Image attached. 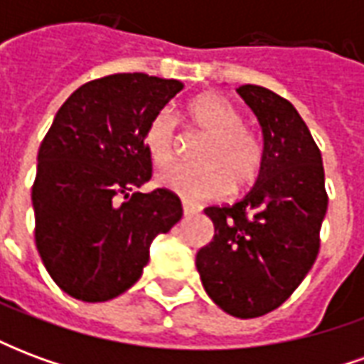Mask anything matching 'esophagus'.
Returning <instances> with one entry per match:
<instances>
[{
  "mask_svg": "<svg viewBox=\"0 0 364 364\" xmlns=\"http://www.w3.org/2000/svg\"><path fill=\"white\" fill-rule=\"evenodd\" d=\"M197 213H200V206L183 200V214H185V216H191V214H197Z\"/></svg>",
  "mask_w": 364,
  "mask_h": 364,
  "instance_id": "obj_1",
  "label": "esophagus"
}]
</instances>
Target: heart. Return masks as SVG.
Returning a JSON list of instances; mask_svg holds the SVG:
<instances>
[{"label": "heart", "mask_w": 364, "mask_h": 364, "mask_svg": "<svg viewBox=\"0 0 364 364\" xmlns=\"http://www.w3.org/2000/svg\"><path fill=\"white\" fill-rule=\"evenodd\" d=\"M193 127L205 134L195 159L198 164L175 166L158 175V185L185 200H205L224 195L228 187L242 189L257 177L263 148L257 136L244 124V117L226 97L198 93L187 103ZM144 144L154 166L166 167L177 154L175 120L169 111H159L148 122Z\"/></svg>", "instance_id": "b5f03b06"}]
</instances>
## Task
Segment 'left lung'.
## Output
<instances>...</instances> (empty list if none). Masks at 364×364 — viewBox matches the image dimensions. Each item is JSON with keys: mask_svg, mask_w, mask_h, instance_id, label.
Listing matches in <instances>:
<instances>
[{"mask_svg": "<svg viewBox=\"0 0 364 364\" xmlns=\"http://www.w3.org/2000/svg\"><path fill=\"white\" fill-rule=\"evenodd\" d=\"M236 91L259 120L263 164L244 198L205 208L214 237L197 271L214 304L247 320L279 308L312 269L328 195L321 154L292 103L259 85Z\"/></svg>", "mask_w": 364, "mask_h": 364, "instance_id": "8db88e82", "label": "left lung"}]
</instances>
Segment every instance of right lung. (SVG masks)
<instances>
[{
    "label": "right lung",
    "mask_w": 364,
    "mask_h": 364,
    "mask_svg": "<svg viewBox=\"0 0 364 364\" xmlns=\"http://www.w3.org/2000/svg\"><path fill=\"white\" fill-rule=\"evenodd\" d=\"M183 83L146 74L90 82L68 97L38 150L35 242L70 296L105 302L134 284L154 237L181 220L179 197L136 191L151 177L146 127Z\"/></svg>",
    "instance_id": "add662e5"
}]
</instances>
